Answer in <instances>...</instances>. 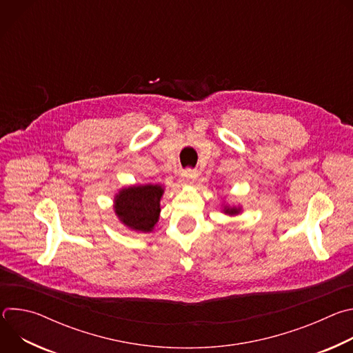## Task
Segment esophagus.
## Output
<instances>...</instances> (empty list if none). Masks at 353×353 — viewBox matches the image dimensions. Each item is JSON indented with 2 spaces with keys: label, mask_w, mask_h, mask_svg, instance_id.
Segmentation results:
<instances>
[{
  "label": "esophagus",
  "mask_w": 353,
  "mask_h": 353,
  "mask_svg": "<svg viewBox=\"0 0 353 353\" xmlns=\"http://www.w3.org/2000/svg\"><path fill=\"white\" fill-rule=\"evenodd\" d=\"M198 177V170L196 169H184L181 172V183L183 184H191L194 180Z\"/></svg>",
  "instance_id": "34e87169"
}]
</instances>
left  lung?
<instances>
[{"label": "left lung", "mask_w": 353, "mask_h": 353, "mask_svg": "<svg viewBox=\"0 0 353 353\" xmlns=\"http://www.w3.org/2000/svg\"><path fill=\"white\" fill-rule=\"evenodd\" d=\"M223 212H225V214H229V215H236V214L240 212V210H239V208H229V207H225Z\"/></svg>", "instance_id": "left-lung-1"}]
</instances>
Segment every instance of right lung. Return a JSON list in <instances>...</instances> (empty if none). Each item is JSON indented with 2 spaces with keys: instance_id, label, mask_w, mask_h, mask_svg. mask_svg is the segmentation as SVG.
I'll list each match as a JSON object with an SVG mask.
<instances>
[{
  "instance_id": "add662e5",
  "label": "right lung",
  "mask_w": 353,
  "mask_h": 353,
  "mask_svg": "<svg viewBox=\"0 0 353 353\" xmlns=\"http://www.w3.org/2000/svg\"><path fill=\"white\" fill-rule=\"evenodd\" d=\"M163 188L159 184H145L123 188L114 198L119 219L132 230L152 232L161 212Z\"/></svg>"
}]
</instances>
